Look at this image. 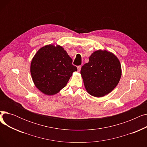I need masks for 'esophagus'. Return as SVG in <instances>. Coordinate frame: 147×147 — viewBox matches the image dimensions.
Returning a JSON list of instances; mask_svg holds the SVG:
<instances>
[{
    "instance_id": "esophagus-1",
    "label": "esophagus",
    "mask_w": 147,
    "mask_h": 147,
    "mask_svg": "<svg viewBox=\"0 0 147 147\" xmlns=\"http://www.w3.org/2000/svg\"><path fill=\"white\" fill-rule=\"evenodd\" d=\"M78 69L79 71H80V69H81V66H80V65H79V66L78 67Z\"/></svg>"
}]
</instances>
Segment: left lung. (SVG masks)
<instances>
[{
    "instance_id": "8db88e82",
    "label": "left lung",
    "mask_w": 147,
    "mask_h": 147,
    "mask_svg": "<svg viewBox=\"0 0 147 147\" xmlns=\"http://www.w3.org/2000/svg\"><path fill=\"white\" fill-rule=\"evenodd\" d=\"M84 87L90 95L102 97L117 86L121 76L120 61L114 53L106 50L95 51L80 71Z\"/></svg>"
}]
</instances>
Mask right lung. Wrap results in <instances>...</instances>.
I'll return each mask as SVG.
<instances>
[{
  "label": "right lung",
  "instance_id": "obj_1",
  "mask_svg": "<svg viewBox=\"0 0 147 147\" xmlns=\"http://www.w3.org/2000/svg\"><path fill=\"white\" fill-rule=\"evenodd\" d=\"M60 45H48L38 49L30 65L35 86L46 95H53L64 88L78 68Z\"/></svg>",
  "mask_w": 147,
  "mask_h": 147
}]
</instances>
